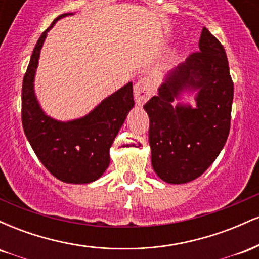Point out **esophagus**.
<instances>
[{"instance_id": "esophagus-1", "label": "esophagus", "mask_w": 259, "mask_h": 259, "mask_svg": "<svg viewBox=\"0 0 259 259\" xmlns=\"http://www.w3.org/2000/svg\"><path fill=\"white\" fill-rule=\"evenodd\" d=\"M153 95L152 82L148 78H141L134 86V97L138 106H142Z\"/></svg>"}]
</instances>
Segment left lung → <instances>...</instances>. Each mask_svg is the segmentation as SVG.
<instances>
[{
    "label": "left lung",
    "mask_w": 259,
    "mask_h": 259,
    "mask_svg": "<svg viewBox=\"0 0 259 259\" xmlns=\"http://www.w3.org/2000/svg\"><path fill=\"white\" fill-rule=\"evenodd\" d=\"M200 52L163 78L144 109L150 118L152 168L168 184L195 180L214 162L230 130L234 84L224 47L203 28ZM195 94L196 106L178 103Z\"/></svg>",
    "instance_id": "left-lung-1"
}]
</instances>
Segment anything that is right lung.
I'll return each instance as SVG.
<instances>
[{
	"mask_svg": "<svg viewBox=\"0 0 259 259\" xmlns=\"http://www.w3.org/2000/svg\"><path fill=\"white\" fill-rule=\"evenodd\" d=\"M73 14L56 18L35 45L23 79L22 121L29 144L53 177L67 184H90L100 179L108 168L109 148L135 103L130 81L81 118L62 121L44 111L34 84L41 49L53 25Z\"/></svg>",
	"mask_w": 259,
	"mask_h": 259,
	"instance_id": "obj_1",
	"label": "right lung"
}]
</instances>
